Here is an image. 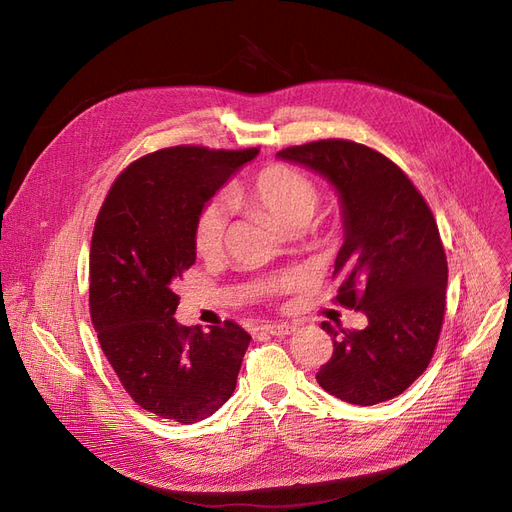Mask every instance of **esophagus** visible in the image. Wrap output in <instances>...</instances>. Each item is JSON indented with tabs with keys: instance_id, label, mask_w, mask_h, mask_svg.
Instances as JSON below:
<instances>
[{
	"instance_id": "obj_1",
	"label": "esophagus",
	"mask_w": 512,
	"mask_h": 512,
	"mask_svg": "<svg viewBox=\"0 0 512 512\" xmlns=\"http://www.w3.org/2000/svg\"><path fill=\"white\" fill-rule=\"evenodd\" d=\"M261 330H265L267 334H272V336H288V334L294 332V326H290V324H267Z\"/></svg>"
}]
</instances>
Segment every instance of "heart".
<instances>
[{
  "label": "heart",
  "instance_id": "heart-1",
  "mask_svg": "<svg viewBox=\"0 0 512 512\" xmlns=\"http://www.w3.org/2000/svg\"><path fill=\"white\" fill-rule=\"evenodd\" d=\"M232 201H247L270 215V220L284 234L303 230L317 209V188L303 172L274 164L257 172L249 182L238 184L230 191ZM230 205L224 197L209 201L199 213L195 242L203 255L215 253L222 247ZM294 284L292 276L274 282L276 290H286Z\"/></svg>",
  "mask_w": 512,
  "mask_h": 512
}]
</instances>
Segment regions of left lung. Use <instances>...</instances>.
I'll return each mask as SVG.
<instances>
[{"instance_id":"left-lung-1","label":"left lung","mask_w":512,"mask_h":512,"mask_svg":"<svg viewBox=\"0 0 512 512\" xmlns=\"http://www.w3.org/2000/svg\"><path fill=\"white\" fill-rule=\"evenodd\" d=\"M276 157L334 188L344 228L336 299L367 317V328L353 332L321 324L334 355L315 380L351 405L386 402L427 369L440 338L448 265L434 215L407 174L365 145L315 141Z\"/></svg>"}]
</instances>
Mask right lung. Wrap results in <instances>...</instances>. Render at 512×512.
<instances>
[{"mask_svg":"<svg viewBox=\"0 0 512 512\" xmlns=\"http://www.w3.org/2000/svg\"><path fill=\"white\" fill-rule=\"evenodd\" d=\"M257 153L155 151L118 176L97 215L89 303L101 351L130 398L164 419H207L236 388L249 332L180 326L172 284L197 259L199 213Z\"/></svg>","mask_w":512,"mask_h":512,"instance_id":"right-lung-1","label":"right lung"}]
</instances>
